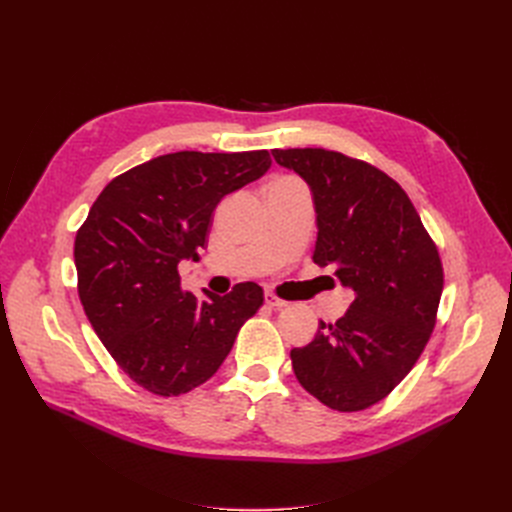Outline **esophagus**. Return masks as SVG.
<instances>
[{
	"instance_id": "obj_1",
	"label": "esophagus",
	"mask_w": 512,
	"mask_h": 512,
	"mask_svg": "<svg viewBox=\"0 0 512 512\" xmlns=\"http://www.w3.org/2000/svg\"><path fill=\"white\" fill-rule=\"evenodd\" d=\"M265 303H267L269 307H275V309H280V307H286V305H288V301L280 299V297H277V294H273L271 290L265 292Z\"/></svg>"
}]
</instances>
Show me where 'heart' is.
Segmentation results:
<instances>
[{"label":"heart","mask_w":512,"mask_h":512,"mask_svg":"<svg viewBox=\"0 0 512 512\" xmlns=\"http://www.w3.org/2000/svg\"><path fill=\"white\" fill-rule=\"evenodd\" d=\"M290 179H294V177H288V175H280V177H275V179H271V181H290Z\"/></svg>","instance_id":"obj_1"}]
</instances>
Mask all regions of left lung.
<instances>
[{
    "label": "left lung",
    "instance_id": "left-lung-1",
    "mask_svg": "<svg viewBox=\"0 0 512 512\" xmlns=\"http://www.w3.org/2000/svg\"><path fill=\"white\" fill-rule=\"evenodd\" d=\"M273 158L312 188V260L354 290L342 318L320 322L314 342L290 350L294 376L331 410H365L410 374L436 327V241L404 188L369 162L320 147L273 149Z\"/></svg>",
    "mask_w": 512,
    "mask_h": 512
}]
</instances>
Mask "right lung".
<instances>
[{"instance_id":"add662e5","label":"right lung","mask_w":512,"mask_h":512,"mask_svg":"<svg viewBox=\"0 0 512 512\" xmlns=\"http://www.w3.org/2000/svg\"><path fill=\"white\" fill-rule=\"evenodd\" d=\"M271 168L267 149L177 151L117 175L76 230L79 299L104 348L145 391L177 397L220 369L265 301L254 282L200 301L179 260L207 245L220 200Z\"/></svg>"}]
</instances>
